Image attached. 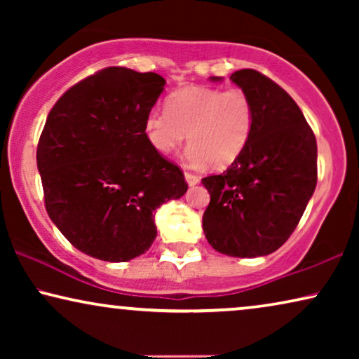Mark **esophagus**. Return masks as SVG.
I'll use <instances>...</instances> for the list:
<instances>
[{"label": "esophagus", "mask_w": 359, "mask_h": 359, "mask_svg": "<svg viewBox=\"0 0 359 359\" xmlns=\"http://www.w3.org/2000/svg\"><path fill=\"white\" fill-rule=\"evenodd\" d=\"M184 178H186V183H188L189 186H196L199 183V176H196L193 173H189V171H186L184 173Z\"/></svg>", "instance_id": "34e87169"}]
</instances>
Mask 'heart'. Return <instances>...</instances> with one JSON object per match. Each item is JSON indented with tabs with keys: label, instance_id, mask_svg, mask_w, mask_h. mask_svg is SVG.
Here are the masks:
<instances>
[{
	"label": "heart",
	"instance_id": "1",
	"mask_svg": "<svg viewBox=\"0 0 359 359\" xmlns=\"http://www.w3.org/2000/svg\"><path fill=\"white\" fill-rule=\"evenodd\" d=\"M151 149L168 155L183 145L188 134L189 160L222 170L233 165L252 140L255 106L240 88L220 90L189 86L166 100L165 111L151 109L144 122Z\"/></svg>",
	"mask_w": 359,
	"mask_h": 359
}]
</instances>
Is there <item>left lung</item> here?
<instances>
[{"mask_svg":"<svg viewBox=\"0 0 359 359\" xmlns=\"http://www.w3.org/2000/svg\"><path fill=\"white\" fill-rule=\"evenodd\" d=\"M230 80L252 97L255 130L233 165L203 178L210 194L203 229L215 252L264 257L291 237L312 198L317 142L296 101L263 73L245 68Z\"/></svg>","mask_w":359,"mask_h":359,"instance_id":"obj_1","label":"left lung"}]
</instances>
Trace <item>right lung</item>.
<instances>
[{"instance_id":"obj_1","label":"right lung","mask_w":359,"mask_h":359,"mask_svg":"<svg viewBox=\"0 0 359 359\" xmlns=\"http://www.w3.org/2000/svg\"><path fill=\"white\" fill-rule=\"evenodd\" d=\"M165 78L109 67L72 86L48 112L37 145L48 217L80 252L129 262L156 237L154 212L188 184L151 149L144 122Z\"/></svg>"}]
</instances>
